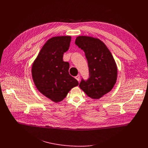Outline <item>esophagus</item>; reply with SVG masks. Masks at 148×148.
Listing matches in <instances>:
<instances>
[{
    "label": "esophagus",
    "mask_w": 148,
    "mask_h": 148,
    "mask_svg": "<svg viewBox=\"0 0 148 148\" xmlns=\"http://www.w3.org/2000/svg\"><path fill=\"white\" fill-rule=\"evenodd\" d=\"M75 78H76V79H77L78 81H79V79H80V76H79V75H77V76L75 77Z\"/></svg>",
    "instance_id": "esophagus-1"
}]
</instances>
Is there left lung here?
<instances>
[{"label":"left lung","mask_w":148,"mask_h":148,"mask_svg":"<svg viewBox=\"0 0 148 148\" xmlns=\"http://www.w3.org/2000/svg\"><path fill=\"white\" fill-rule=\"evenodd\" d=\"M75 43L85 53L90 72L88 79H82L79 88L92 99H99L110 92L116 82V62L107 46L98 38L79 36Z\"/></svg>","instance_id":"1"}]
</instances>
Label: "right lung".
I'll return each instance as SVG.
<instances>
[{"instance_id": "1", "label": "right lung", "mask_w": 148, "mask_h": 148, "mask_svg": "<svg viewBox=\"0 0 148 148\" xmlns=\"http://www.w3.org/2000/svg\"><path fill=\"white\" fill-rule=\"evenodd\" d=\"M71 37H53L43 45L34 60L32 75L38 91L53 101H62L69 91L78 86V81L69 74L70 64L63 61V54L70 47Z\"/></svg>"}]
</instances>
